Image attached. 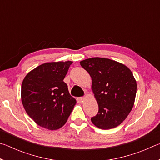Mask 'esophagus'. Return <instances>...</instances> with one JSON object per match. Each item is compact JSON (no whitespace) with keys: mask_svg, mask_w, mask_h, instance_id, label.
<instances>
[{"mask_svg":"<svg viewBox=\"0 0 160 160\" xmlns=\"http://www.w3.org/2000/svg\"><path fill=\"white\" fill-rule=\"evenodd\" d=\"M78 101H79V102H82L83 101H85V97H79V98H78Z\"/></svg>","mask_w":160,"mask_h":160,"instance_id":"obj_1","label":"esophagus"}]
</instances>
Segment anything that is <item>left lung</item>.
Wrapping results in <instances>:
<instances>
[{
    "label": "left lung",
    "instance_id": "left-lung-1",
    "mask_svg": "<svg viewBox=\"0 0 160 160\" xmlns=\"http://www.w3.org/2000/svg\"><path fill=\"white\" fill-rule=\"evenodd\" d=\"M92 78V90L98 104V113L91 118L101 129L117 127L133 107L137 83L125 65L109 58L94 57L80 62Z\"/></svg>",
    "mask_w": 160,
    "mask_h": 160
}]
</instances>
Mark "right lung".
<instances>
[{
  "instance_id": "add662e5",
  "label": "right lung",
  "mask_w": 160,
  "mask_h": 160,
  "mask_svg": "<svg viewBox=\"0 0 160 160\" xmlns=\"http://www.w3.org/2000/svg\"><path fill=\"white\" fill-rule=\"evenodd\" d=\"M72 61L48 62L29 71L23 79L21 100L26 112L38 126L61 128L76 104L63 82Z\"/></svg>"
}]
</instances>
